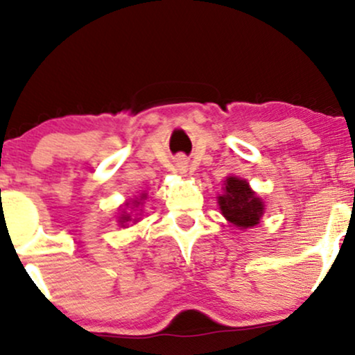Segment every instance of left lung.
Returning a JSON list of instances; mask_svg holds the SVG:
<instances>
[{
  "instance_id": "1",
  "label": "left lung",
  "mask_w": 355,
  "mask_h": 355,
  "mask_svg": "<svg viewBox=\"0 0 355 355\" xmlns=\"http://www.w3.org/2000/svg\"><path fill=\"white\" fill-rule=\"evenodd\" d=\"M218 205L223 217L240 229L255 227L263 214V202L255 197L245 180L237 177L227 178L225 193L218 197Z\"/></svg>"
}]
</instances>
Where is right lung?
I'll return each instance as SVG.
<instances>
[{
    "mask_svg": "<svg viewBox=\"0 0 355 355\" xmlns=\"http://www.w3.org/2000/svg\"><path fill=\"white\" fill-rule=\"evenodd\" d=\"M144 197H145V195H144ZM128 220H130L128 215H125V217H121V222H128Z\"/></svg>",
    "mask_w": 355,
    "mask_h": 355,
    "instance_id": "add662e5",
    "label": "right lung"
}]
</instances>
